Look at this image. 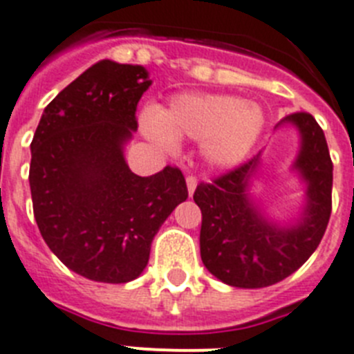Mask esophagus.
I'll list each match as a JSON object with an SVG mask.
<instances>
[{"instance_id":"34e87169","label":"esophagus","mask_w":354,"mask_h":354,"mask_svg":"<svg viewBox=\"0 0 354 354\" xmlns=\"http://www.w3.org/2000/svg\"><path fill=\"white\" fill-rule=\"evenodd\" d=\"M186 184H187V192H189V195H193L196 189V184H198V179H196L195 175H187Z\"/></svg>"}]
</instances>
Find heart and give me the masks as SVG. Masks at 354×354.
<instances>
[{"label": "heart", "instance_id": "obj_1", "mask_svg": "<svg viewBox=\"0 0 354 354\" xmlns=\"http://www.w3.org/2000/svg\"><path fill=\"white\" fill-rule=\"evenodd\" d=\"M264 126L262 111L236 95H184L162 115L145 113L143 127L165 149L175 136L204 142V154L216 167H232L248 156Z\"/></svg>", "mask_w": 354, "mask_h": 354}]
</instances>
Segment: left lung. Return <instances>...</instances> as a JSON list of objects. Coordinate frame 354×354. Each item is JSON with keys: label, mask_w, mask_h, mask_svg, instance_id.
<instances>
[{"label": "left lung", "mask_w": 354, "mask_h": 354, "mask_svg": "<svg viewBox=\"0 0 354 354\" xmlns=\"http://www.w3.org/2000/svg\"><path fill=\"white\" fill-rule=\"evenodd\" d=\"M282 122H292L301 133L296 168L308 183V204L298 225L278 228L246 198V186L259 156L211 183H200L193 195L202 211L200 257L228 286L259 289L292 274L315 252L330 221L333 162L323 129L306 111L287 115Z\"/></svg>", "instance_id": "left-lung-1"}]
</instances>
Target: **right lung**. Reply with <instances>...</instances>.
<instances>
[{
    "instance_id": "right-lung-1",
    "label": "right lung",
    "mask_w": 354,
    "mask_h": 354,
    "mask_svg": "<svg viewBox=\"0 0 354 354\" xmlns=\"http://www.w3.org/2000/svg\"><path fill=\"white\" fill-rule=\"evenodd\" d=\"M149 86L140 65L99 62L46 106L31 142L40 234L68 270L93 282L140 277L156 232L187 198L179 168L140 177L122 154Z\"/></svg>"
}]
</instances>
